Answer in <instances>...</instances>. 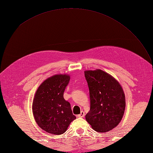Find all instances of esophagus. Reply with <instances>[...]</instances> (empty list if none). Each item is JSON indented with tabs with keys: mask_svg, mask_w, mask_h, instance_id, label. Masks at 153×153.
Masks as SVG:
<instances>
[{
	"mask_svg": "<svg viewBox=\"0 0 153 153\" xmlns=\"http://www.w3.org/2000/svg\"><path fill=\"white\" fill-rule=\"evenodd\" d=\"M84 116H85V112H84L83 110L82 112H81V113L79 114L77 116V117H79V118H83V117H84Z\"/></svg>",
	"mask_w": 153,
	"mask_h": 153,
	"instance_id": "1",
	"label": "esophagus"
}]
</instances>
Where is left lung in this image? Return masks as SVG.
Instances as JSON below:
<instances>
[{"mask_svg": "<svg viewBox=\"0 0 153 153\" xmlns=\"http://www.w3.org/2000/svg\"><path fill=\"white\" fill-rule=\"evenodd\" d=\"M89 90L90 110L86 120L94 130L104 133L118 124L126 108L125 95L117 81L100 70L85 71Z\"/></svg>", "mask_w": 153, "mask_h": 153, "instance_id": "8db88e82", "label": "left lung"}]
</instances>
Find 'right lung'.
Instances as JSON below:
<instances>
[{
    "label": "right lung",
    "mask_w": 153,
    "mask_h": 153,
    "mask_svg": "<svg viewBox=\"0 0 153 153\" xmlns=\"http://www.w3.org/2000/svg\"><path fill=\"white\" fill-rule=\"evenodd\" d=\"M68 75H55L41 83L33 101V112L37 123L51 134L60 135L76 118L64 93L70 82Z\"/></svg>",
    "instance_id": "obj_1"
}]
</instances>
